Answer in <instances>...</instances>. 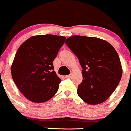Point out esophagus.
<instances>
[{
    "mask_svg": "<svg viewBox=\"0 0 131 131\" xmlns=\"http://www.w3.org/2000/svg\"><path fill=\"white\" fill-rule=\"evenodd\" d=\"M72 74H70V75H67V76H65V77L67 78V79H70V78L72 77Z\"/></svg>",
    "mask_w": 131,
    "mask_h": 131,
    "instance_id": "34e87169",
    "label": "esophagus"
}]
</instances>
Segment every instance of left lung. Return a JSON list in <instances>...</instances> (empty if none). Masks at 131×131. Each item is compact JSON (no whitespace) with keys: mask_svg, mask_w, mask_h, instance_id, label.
<instances>
[{"mask_svg":"<svg viewBox=\"0 0 131 131\" xmlns=\"http://www.w3.org/2000/svg\"><path fill=\"white\" fill-rule=\"evenodd\" d=\"M65 43L82 68L79 96L89 105L103 103L115 90L122 77V65L116 50L106 40L91 37L74 35Z\"/></svg>","mask_w":131,"mask_h":131,"instance_id":"left-lung-1","label":"left lung"}]
</instances>
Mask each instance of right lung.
<instances>
[{"instance_id": "1", "label": "right lung", "mask_w": 131, "mask_h": 131, "mask_svg": "<svg viewBox=\"0 0 131 131\" xmlns=\"http://www.w3.org/2000/svg\"><path fill=\"white\" fill-rule=\"evenodd\" d=\"M65 39L54 35L33 36L17 51L10 68L12 77L30 101L46 102L57 92L61 80L54 71L52 61Z\"/></svg>"}]
</instances>
